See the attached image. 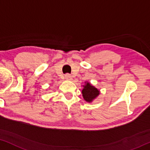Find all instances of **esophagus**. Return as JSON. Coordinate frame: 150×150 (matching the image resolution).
I'll use <instances>...</instances> for the list:
<instances>
[{
  "mask_svg": "<svg viewBox=\"0 0 150 150\" xmlns=\"http://www.w3.org/2000/svg\"><path fill=\"white\" fill-rule=\"evenodd\" d=\"M65 78H66V80H72L73 79H72V76L69 74H66V75H65Z\"/></svg>",
  "mask_w": 150,
  "mask_h": 150,
  "instance_id": "34e87169",
  "label": "esophagus"
}]
</instances>
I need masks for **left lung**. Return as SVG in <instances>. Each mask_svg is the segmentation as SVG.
Wrapping results in <instances>:
<instances>
[{
	"mask_svg": "<svg viewBox=\"0 0 150 150\" xmlns=\"http://www.w3.org/2000/svg\"><path fill=\"white\" fill-rule=\"evenodd\" d=\"M82 96L86 102L91 103L100 93V91L98 89L91 85L89 82H85V84L83 86V89L82 91Z\"/></svg>",
	"mask_w": 150,
	"mask_h": 150,
	"instance_id": "8db88e82",
	"label": "left lung"
}]
</instances>
